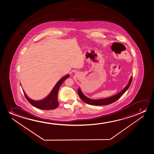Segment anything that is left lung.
I'll use <instances>...</instances> for the list:
<instances>
[{
    "label": "left lung",
    "instance_id": "left-lung-1",
    "mask_svg": "<svg viewBox=\"0 0 154 154\" xmlns=\"http://www.w3.org/2000/svg\"><path fill=\"white\" fill-rule=\"evenodd\" d=\"M132 79H133V76L131 77V79L129 80L128 85H127L126 87L122 91H120V93H118L117 95L113 96L112 97L107 98L96 99V100L89 99L88 98L86 97L82 94L80 88H78V94L82 101H84L85 103L89 104V105H91L101 106L109 105L110 103H114L115 101H116V100H117L119 98L122 97V96L126 91L129 88V87L131 86V82H132Z\"/></svg>",
    "mask_w": 154,
    "mask_h": 154
}]
</instances>
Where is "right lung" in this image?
<instances>
[{
  "label": "right lung",
  "instance_id": "obj_1",
  "mask_svg": "<svg viewBox=\"0 0 154 154\" xmlns=\"http://www.w3.org/2000/svg\"><path fill=\"white\" fill-rule=\"evenodd\" d=\"M69 75H67L61 78V79L59 80V82L55 85V86L54 87L50 94L46 98L41 100L36 101V100H32L28 97L23 91V94L26 99H27L28 101H29V103H31L34 107L42 110L54 109L57 107V106L59 104L58 102L57 101V97H58V93L59 87L63 84V82L67 78L69 77Z\"/></svg>",
  "mask_w": 154,
  "mask_h": 154
}]
</instances>
